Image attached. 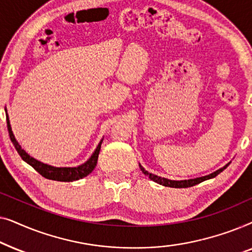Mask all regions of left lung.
<instances>
[{
    "instance_id": "left-lung-1",
    "label": "left lung",
    "mask_w": 252,
    "mask_h": 252,
    "mask_svg": "<svg viewBox=\"0 0 252 252\" xmlns=\"http://www.w3.org/2000/svg\"><path fill=\"white\" fill-rule=\"evenodd\" d=\"M228 164H226L225 166L219 168V170H217L216 172H213V173L209 174V175H205V177H201V178H196V179H189V180H180V181H177V180H170V179H165V178H161V177H158L156 174H153V173H149V172L144 170V168L141 166L140 165V168L141 171L143 172L144 174L148 175L149 177L150 180H153L155 182H157V184L159 185H163L165 187H172V188H188V187H192V186L197 185V184H201V182L205 181V180H209V179H212L218 175L219 173H221V172L225 170V168L228 166Z\"/></svg>"
}]
</instances>
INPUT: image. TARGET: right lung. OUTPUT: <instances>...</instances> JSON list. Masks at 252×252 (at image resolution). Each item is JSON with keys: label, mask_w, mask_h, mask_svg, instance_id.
Returning <instances> with one entry per match:
<instances>
[{"label": "right lung", "mask_w": 252, "mask_h": 252, "mask_svg": "<svg viewBox=\"0 0 252 252\" xmlns=\"http://www.w3.org/2000/svg\"><path fill=\"white\" fill-rule=\"evenodd\" d=\"M5 116H6V125H8L10 140H11L13 146H15L17 153H18L19 156L23 158V160H25L27 164H30L31 166H32L35 171L39 172L42 177H44L46 179H49V180L71 182V181H75V180H79V179L87 177V175L89 173H92L93 170L95 168L96 164H97L98 154H99V150H101V144L103 140H101V142L98 143L97 148H96L91 158H89L86 163L79 165L77 167H55V166H51V165L41 163V161L36 160L35 158L31 157L30 155L19 146V143L17 142V140L15 139V135H13L11 126H10V120H9L8 113H6V109H5Z\"/></svg>", "instance_id": "1"}]
</instances>
